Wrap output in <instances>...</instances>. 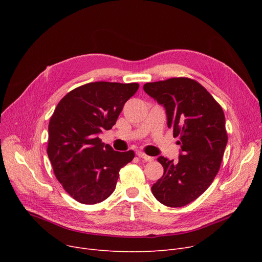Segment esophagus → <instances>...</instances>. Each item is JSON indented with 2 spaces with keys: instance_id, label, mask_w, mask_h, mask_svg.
I'll return each instance as SVG.
<instances>
[{
  "instance_id": "1",
  "label": "esophagus",
  "mask_w": 262,
  "mask_h": 262,
  "mask_svg": "<svg viewBox=\"0 0 262 262\" xmlns=\"http://www.w3.org/2000/svg\"><path fill=\"white\" fill-rule=\"evenodd\" d=\"M137 156L140 157V158H142V159H143V160H145V161H153V160H154V158H153V157L147 156V155H146V154H144L143 152H140V150H138V152H137Z\"/></svg>"
}]
</instances>
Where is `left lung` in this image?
Instances as JSON below:
<instances>
[{
  "mask_svg": "<svg viewBox=\"0 0 262 262\" xmlns=\"http://www.w3.org/2000/svg\"><path fill=\"white\" fill-rule=\"evenodd\" d=\"M143 89L166 108L168 127L180 138L183 152L178 162L157 159L164 172L152 192L168 207H183L207 190L221 167L227 144L223 109L192 78L146 82Z\"/></svg>",
  "mask_w": 262,
  "mask_h": 262,
  "instance_id": "left-lung-1",
  "label": "left lung"
}]
</instances>
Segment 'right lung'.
<instances>
[{
  "label": "right lung",
  "instance_id": "obj_1",
  "mask_svg": "<svg viewBox=\"0 0 262 262\" xmlns=\"http://www.w3.org/2000/svg\"><path fill=\"white\" fill-rule=\"evenodd\" d=\"M139 84L95 81L67 93L49 123L48 156L55 176L75 201L93 205L112 195L134 150L117 152L99 138L112 129Z\"/></svg>",
  "mask_w": 262,
  "mask_h": 262
}]
</instances>
